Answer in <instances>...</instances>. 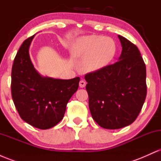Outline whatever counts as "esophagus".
I'll return each instance as SVG.
<instances>
[{
    "label": "esophagus",
    "instance_id": "1",
    "mask_svg": "<svg viewBox=\"0 0 161 161\" xmlns=\"http://www.w3.org/2000/svg\"><path fill=\"white\" fill-rule=\"evenodd\" d=\"M86 86V81L81 80L80 82H79V87H80V88H84Z\"/></svg>",
    "mask_w": 161,
    "mask_h": 161
}]
</instances>
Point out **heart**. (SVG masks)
I'll list each match as a JSON object with an SVG mask.
<instances>
[{
  "mask_svg": "<svg viewBox=\"0 0 161 161\" xmlns=\"http://www.w3.org/2000/svg\"><path fill=\"white\" fill-rule=\"evenodd\" d=\"M116 43L109 37L85 36L73 44L72 54L77 58H86L84 68L95 72L106 66L116 54Z\"/></svg>",
  "mask_w": 161,
  "mask_h": 161,
  "instance_id": "obj_1",
  "label": "heart"
}]
</instances>
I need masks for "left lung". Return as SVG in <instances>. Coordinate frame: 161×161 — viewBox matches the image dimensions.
I'll return each mask as SVG.
<instances>
[{"mask_svg":"<svg viewBox=\"0 0 161 161\" xmlns=\"http://www.w3.org/2000/svg\"><path fill=\"white\" fill-rule=\"evenodd\" d=\"M118 38L123 48L119 60L85 75L92 118L108 129L132 124L147 95L146 66L139 50L124 37Z\"/></svg>","mask_w":161,"mask_h":161,"instance_id":"left-lung-1","label":"left lung"}]
</instances>
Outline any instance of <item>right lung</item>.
<instances>
[{"label":"right lung","mask_w":161,"mask_h":161,"mask_svg":"<svg viewBox=\"0 0 161 161\" xmlns=\"http://www.w3.org/2000/svg\"><path fill=\"white\" fill-rule=\"evenodd\" d=\"M34 36L24 41L14 58L11 95L24 121L36 128L47 129L64 118L66 104L78 89L80 78L59 79L41 75L29 57Z\"/></svg>","instance_id":"add662e5"}]
</instances>
